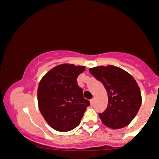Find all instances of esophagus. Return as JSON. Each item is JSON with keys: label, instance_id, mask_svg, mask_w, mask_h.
Masks as SVG:
<instances>
[{"label": "esophagus", "instance_id": "1", "mask_svg": "<svg viewBox=\"0 0 159 159\" xmlns=\"http://www.w3.org/2000/svg\"><path fill=\"white\" fill-rule=\"evenodd\" d=\"M93 102H94V98H93L92 99H90V103H91V105H93Z\"/></svg>", "mask_w": 159, "mask_h": 159}]
</instances>
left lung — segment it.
<instances>
[{"label":"left lung","mask_w":159,"mask_h":159,"mask_svg":"<svg viewBox=\"0 0 159 159\" xmlns=\"http://www.w3.org/2000/svg\"><path fill=\"white\" fill-rule=\"evenodd\" d=\"M103 84L108 96L106 110L99 114L105 125L112 129L125 127L135 117L142 103L140 87L132 75L113 65L89 69Z\"/></svg>","instance_id":"obj_1"}]
</instances>
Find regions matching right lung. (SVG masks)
Segmentation results:
<instances>
[{"mask_svg":"<svg viewBox=\"0 0 159 159\" xmlns=\"http://www.w3.org/2000/svg\"><path fill=\"white\" fill-rule=\"evenodd\" d=\"M84 70V66L63 63L42 78L37 90L38 105L43 118L54 130L64 132L77 127L90 105L77 84V78Z\"/></svg>","mask_w":159,"mask_h":159,"instance_id":"right-lung-1","label":"right lung"}]
</instances>
